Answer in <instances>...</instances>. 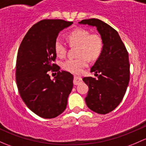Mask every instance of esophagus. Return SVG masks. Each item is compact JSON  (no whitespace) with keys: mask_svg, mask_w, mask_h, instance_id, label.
Listing matches in <instances>:
<instances>
[{"mask_svg":"<svg viewBox=\"0 0 146 146\" xmlns=\"http://www.w3.org/2000/svg\"><path fill=\"white\" fill-rule=\"evenodd\" d=\"M82 82V79L80 77H79V76H74V85H79Z\"/></svg>","mask_w":146,"mask_h":146,"instance_id":"1","label":"esophagus"}]
</instances>
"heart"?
Here are the masks:
<instances>
[{
	"label": "heart",
	"instance_id": "heart-1",
	"mask_svg": "<svg viewBox=\"0 0 146 146\" xmlns=\"http://www.w3.org/2000/svg\"><path fill=\"white\" fill-rule=\"evenodd\" d=\"M67 39L71 46H77V58H68L62 62L64 70L72 73H80L87 67L90 60H96L103 50V39L98 34H91L84 28L72 30L67 35ZM54 49L57 55L64 58L67 54V46L61 38H58L54 43Z\"/></svg>",
	"mask_w": 146,
	"mask_h": 146
}]
</instances>
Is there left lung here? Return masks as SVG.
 <instances>
[{
	"instance_id": "8db88e82",
	"label": "left lung",
	"mask_w": 146,
	"mask_h": 146,
	"mask_svg": "<svg viewBox=\"0 0 146 146\" xmlns=\"http://www.w3.org/2000/svg\"><path fill=\"white\" fill-rule=\"evenodd\" d=\"M82 25L96 27L103 39V50L91 69L98 79L83 78L88 86L87 106L98 114L109 113L124 98L129 82V54L118 32L98 19H83Z\"/></svg>"
}]
</instances>
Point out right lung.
<instances>
[{"mask_svg":"<svg viewBox=\"0 0 146 146\" xmlns=\"http://www.w3.org/2000/svg\"><path fill=\"white\" fill-rule=\"evenodd\" d=\"M72 24L63 19H43L29 29L19 46L16 62L18 91L29 109L40 117H56L67 107L73 75L60 72L53 63L54 43L60 31ZM50 70L58 72L52 80L48 74Z\"/></svg>","mask_w":146,"mask_h":146,"instance_id":"right-lung-1","label":"right lung"}]
</instances>
